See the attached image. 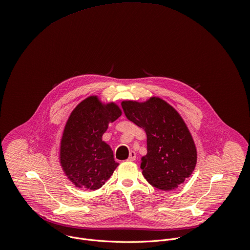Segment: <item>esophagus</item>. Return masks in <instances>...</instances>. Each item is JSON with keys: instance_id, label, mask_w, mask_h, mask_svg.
Instances as JSON below:
<instances>
[{"instance_id": "esophagus-1", "label": "esophagus", "mask_w": 250, "mask_h": 250, "mask_svg": "<svg viewBox=\"0 0 250 250\" xmlns=\"http://www.w3.org/2000/svg\"><path fill=\"white\" fill-rule=\"evenodd\" d=\"M135 159H136V154H135V152H133V151H130L129 152V156H128V158H127V161H135Z\"/></svg>"}]
</instances>
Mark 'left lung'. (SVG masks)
<instances>
[{"mask_svg": "<svg viewBox=\"0 0 250 250\" xmlns=\"http://www.w3.org/2000/svg\"><path fill=\"white\" fill-rule=\"evenodd\" d=\"M127 120L147 135V154L140 168L146 181L161 190L177 188L196 165V148L180 114L167 102L152 97L144 103L122 104Z\"/></svg>", "mask_w": 250, "mask_h": 250, "instance_id": "1", "label": "left lung"}]
</instances>
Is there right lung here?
Wrapping results in <instances>:
<instances>
[{
	"label": "right lung",
	"mask_w": 250,
	"mask_h": 250,
	"mask_svg": "<svg viewBox=\"0 0 250 250\" xmlns=\"http://www.w3.org/2000/svg\"><path fill=\"white\" fill-rule=\"evenodd\" d=\"M121 115L116 104L103 105L96 96L83 100L71 112L62 137L61 165L79 188H100L118 167L113 151L102 140V135L109 123Z\"/></svg>",
	"instance_id": "right-lung-1"
}]
</instances>
